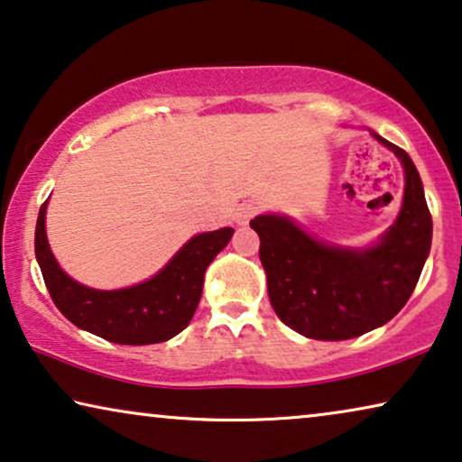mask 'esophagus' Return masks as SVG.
<instances>
[{"mask_svg":"<svg viewBox=\"0 0 462 462\" xmlns=\"http://www.w3.org/2000/svg\"><path fill=\"white\" fill-rule=\"evenodd\" d=\"M257 211H259V203H255V200H245V203L240 205L238 211H236V222L240 226L249 224V219L255 216Z\"/></svg>","mask_w":462,"mask_h":462,"instance_id":"1","label":"esophagus"}]
</instances>
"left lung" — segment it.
Segmentation results:
<instances>
[{
	"instance_id": "8db88e82",
	"label": "left lung",
	"mask_w": 462,
	"mask_h": 462,
	"mask_svg": "<svg viewBox=\"0 0 462 462\" xmlns=\"http://www.w3.org/2000/svg\"><path fill=\"white\" fill-rule=\"evenodd\" d=\"M404 165V203L373 249L324 245L282 216H257L259 259L276 316L310 339H354L392 320L417 287L431 249V213L406 151L374 135Z\"/></svg>"
}]
</instances>
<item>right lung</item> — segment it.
Wrapping results in <instances>:
<instances>
[{
	"label": "right lung",
	"mask_w": 462,
	"mask_h": 462,
	"mask_svg": "<svg viewBox=\"0 0 462 462\" xmlns=\"http://www.w3.org/2000/svg\"><path fill=\"white\" fill-rule=\"evenodd\" d=\"M45 205L35 228V255L51 301L88 333L121 346H151L181 333L192 320L203 293L207 265L230 243L234 230L222 228L188 240L151 281L119 291H96L60 270L45 238Z\"/></svg>",
	"instance_id": "obj_1"
}]
</instances>
